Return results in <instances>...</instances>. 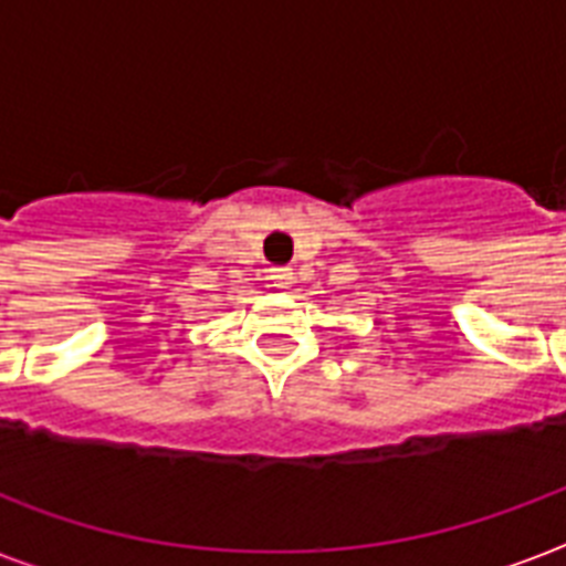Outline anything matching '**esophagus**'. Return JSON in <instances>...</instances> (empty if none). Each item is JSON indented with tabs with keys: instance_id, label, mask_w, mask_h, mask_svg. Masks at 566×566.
<instances>
[{
	"instance_id": "34e87169",
	"label": "esophagus",
	"mask_w": 566,
	"mask_h": 566,
	"mask_svg": "<svg viewBox=\"0 0 566 566\" xmlns=\"http://www.w3.org/2000/svg\"><path fill=\"white\" fill-rule=\"evenodd\" d=\"M270 279H273V284L275 287H291L293 284V270H287V266H273V270H270Z\"/></svg>"
}]
</instances>
